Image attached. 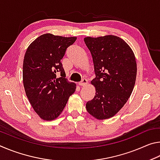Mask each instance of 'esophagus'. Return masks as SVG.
I'll return each mask as SVG.
<instances>
[{
    "label": "esophagus",
    "instance_id": "34e87169",
    "mask_svg": "<svg viewBox=\"0 0 160 160\" xmlns=\"http://www.w3.org/2000/svg\"><path fill=\"white\" fill-rule=\"evenodd\" d=\"M88 80L86 79V78H83V79L80 81V82H79V85L80 86H85V85H86L87 84H88Z\"/></svg>",
    "mask_w": 160,
    "mask_h": 160
}]
</instances>
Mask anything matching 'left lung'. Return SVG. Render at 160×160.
I'll use <instances>...</instances> for the list:
<instances>
[{
    "label": "left lung",
    "instance_id": "left-lung-1",
    "mask_svg": "<svg viewBox=\"0 0 160 160\" xmlns=\"http://www.w3.org/2000/svg\"><path fill=\"white\" fill-rule=\"evenodd\" d=\"M92 56L96 77L91 81L95 96L86 104L88 112L99 120L122 108L133 90L137 64L133 51L121 38L107 35L84 39Z\"/></svg>",
    "mask_w": 160,
    "mask_h": 160
}]
</instances>
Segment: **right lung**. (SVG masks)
<instances>
[{
  "label": "right lung",
  "mask_w": 160,
  "mask_h": 160,
  "mask_svg": "<svg viewBox=\"0 0 160 160\" xmlns=\"http://www.w3.org/2000/svg\"><path fill=\"white\" fill-rule=\"evenodd\" d=\"M77 37L44 34L29 46L23 61V85L34 112L52 121L63 112L76 84L69 82L61 60ZM60 76L58 77V74Z\"/></svg>",
  "instance_id": "1"
}]
</instances>
